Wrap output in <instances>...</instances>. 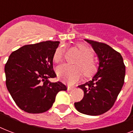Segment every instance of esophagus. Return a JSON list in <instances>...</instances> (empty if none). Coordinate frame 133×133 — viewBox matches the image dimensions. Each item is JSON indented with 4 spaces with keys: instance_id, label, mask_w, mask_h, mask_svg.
<instances>
[{
    "instance_id": "esophagus-1",
    "label": "esophagus",
    "mask_w": 133,
    "mask_h": 133,
    "mask_svg": "<svg viewBox=\"0 0 133 133\" xmlns=\"http://www.w3.org/2000/svg\"><path fill=\"white\" fill-rule=\"evenodd\" d=\"M75 87H73V86H68V90H72Z\"/></svg>"
}]
</instances>
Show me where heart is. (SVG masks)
I'll list each match as a JSON object with an SVG mask.
<instances>
[{
	"label": "heart",
	"mask_w": 133,
	"mask_h": 133,
	"mask_svg": "<svg viewBox=\"0 0 133 133\" xmlns=\"http://www.w3.org/2000/svg\"><path fill=\"white\" fill-rule=\"evenodd\" d=\"M78 48L82 54L81 57L76 61L77 65L65 64L57 68L56 72L58 77L63 81L68 84H73L77 82L83 75L90 77L97 71V65L93 59L94 52L90 47L83 43L78 44ZM65 50L63 47H59L56 50L53 56L55 63L61 62L64 57Z\"/></svg>",
	"instance_id": "heart-1"
}]
</instances>
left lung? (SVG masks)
Listing matches in <instances>:
<instances>
[{
  "mask_svg": "<svg viewBox=\"0 0 133 133\" xmlns=\"http://www.w3.org/2000/svg\"><path fill=\"white\" fill-rule=\"evenodd\" d=\"M91 44L99 60L98 72L91 81L78 87L84 92L83 99L75 103L76 109L88 115H100L115 102L124 83L126 66L119 52L103 43L84 39Z\"/></svg>",
  "mask_w": 133,
  "mask_h": 133,
  "instance_id": "obj_1",
  "label": "left lung"
}]
</instances>
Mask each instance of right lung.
I'll use <instances>...</instances> for the list:
<instances>
[{
  "mask_svg": "<svg viewBox=\"0 0 133 133\" xmlns=\"http://www.w3.org/2000/svg\"><path fill=\"white\" fill-rule=\"evenodd\" d=\"M59 41H47L24 45L10 54L5 66L6 86L12 99L28 113H42L50 109L63 83H52L56 77L53 56Z\"/></svg>",
  "mask_w": 133,
  "mask_h": 133,
  "instance_id": "1",
  "label": "right lung"
}]
</instances>
